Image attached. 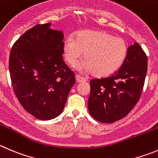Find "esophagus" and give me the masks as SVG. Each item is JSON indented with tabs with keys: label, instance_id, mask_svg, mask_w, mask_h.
Segmentation results:
<instances>
[{
	"label": "esophagus",
	"instance_id": "1",
	"mask_svg": "<svg viewBox=\"0 0 158 158\" xmlns=\"http://www.w3.org/2000/svg\"><path fill=\"white\" fill-rule=\"evenodd\" d=\"M76 80L77 82H84V81H86V79L83 77H82V76H79V75H76Z\"/></svg>",
	"mask_w": 158,
	"mask_h": 158
}]
</instances>
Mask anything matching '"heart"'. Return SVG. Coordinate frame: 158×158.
<instances>
[{"instance_id":"obj_1","label":"heart","mask_w":158,"mask_h":158,"mask_svg":"<svg viewBox=\"0 0 158 158\" xmlns=\"http://www.w3.org/2000/svg\"><path fill=\"white\" fill-rule=\"evenodd\" d=\"M64 60L75 66L84 53L81 68L103 77L115 72L126 59L128 47L126 41L104 31L84 30L64 40L62 47Z\"/></svg>"}]
</instances>
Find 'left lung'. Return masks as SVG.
<instances>
[{"instance_id": "8db88e82", "label": "left lung", "mask_w": 158, "mask_h": 158, "mask_svg": "<svg viewBox=\"0 0 158 158\" xmlns=\"http://www.w3.org/2000/svg\"><path fill=\"white\" fill-rule=\"evenodd\" d=\"M147 56L138 43L128 48L120 69L107 77L91 79L88 109L98 122L112 123L132 110L143 89Z\"/></svg>"}]
</instances>
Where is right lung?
Returning a JSON list of instances; mask_svg holds the SVG:
<instances>
[{"label":"right lung","mask_w":158,"mask_h":158,"mask_svg":"<svg viewBox=\"0 0 158 158\" xmlns=\"http://www.w3.org/2000/svg\"><path fill=\"white\" fill-rule=\"evenodd\" d=\"M51 23L38 24L13 44L9 72L16 97L23 108L40 120H50L62 112L74 72L63 60L61 31Z\"/></svg>","instance_id":"obj_1"}]
</instances>
